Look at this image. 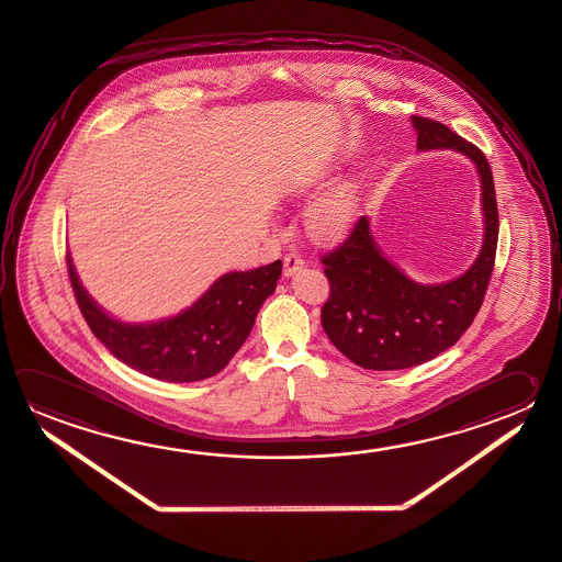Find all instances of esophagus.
Returning <instances> with one entry per match:
<instances>
[{"label": "esophagus", "instance_id": "obj_1", "mask_svg": "<svg viewBox=\"0 0 562 562\" xmlns=\"http://www.w3.org/2000/svg\"><path fill=\"white\" fill-rule=\"evenodd\" d=\"M303 266H305V259L299 256L296 251H289V254L283 257V273H285V277L293 276V273L299 271Z\"/></svg>", "mask_w": 562, "mask_h": 562}]
</instances>
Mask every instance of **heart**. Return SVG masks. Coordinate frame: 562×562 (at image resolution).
Masks as SVG:
<instances>
[{
    "mask_svg": "<svg viewBox=\"0 0 562 562\" xmlns=\"http://www.w3.org/2000/svg\"><path fill=\"white\" fill-rule=\"evenodd\" d=\"M357 215V192L350 186H342L308 207L306 227L318 239H337L352 227Z\"/></svg>",
    "mask_w": 562,
    "mask_h": 562,
    "instance_id": "1",
    "label": "heart"
}]
</instances>
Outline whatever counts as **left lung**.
<instances>
[{
    "instance_id": "1",
    "label": "left lung",
    "mask_w": 562,
    "mask_h": 562,
    "mask_svg": "<svg viewBox=\"0 0 562 562\" xmlns=\"http://www.w3.org/2000/svg\"><path fill=\"white\" fill-rule=\"evenodd\" d=\"M419 150L453 148L477 166L483 188L485 241L463 276L441 285H418L380 254L367 217L347 239L321 257L330 295L321 323L330 342L358 367L400 370L418 367L453 347L480 313L497 254L499 212L487 156L446 124L412 116Z\"/></svg>"
}]
</instances>
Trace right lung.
<instances>
[{
    "instance_id": "right-lung-1",
    "label": "right lung",
    "mask_w": 562,
    "mask_h": 562,
    "mask_svg": "<svg viewBox=\"0 0 562 562\" xmlns=\"http://www.w3.org/2000/svg\"><path fill=\"white\" fill-rule=\"evenodd\" d=\"M281 269L277 259L259 269L227 273L182 315L154 325H124L92 303L67 256L72 293L92 335L124 364L166 382H198L222 372L249 337Z\"/></svg>"
}]
</instances>
